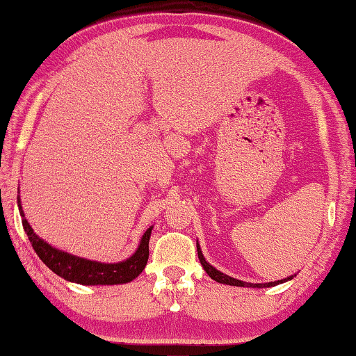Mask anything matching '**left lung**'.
Masks as SVG:
<instances>
[{"label":"left lung","mask_w":356,"mask_h":356,"mask_svg":"<svg viewBox=\"0 0 356 356\" xmlns=\"http://www.w3.org/2000/svg\"><path fill=\"white\" fill-rule=\"evenodd\" d=\"M197 252H198V259L200 263H202V266L204 271L208 273V276L216 280V282H221V284H227V285H235V287H273V285H277V284H282L285 280H290L293 276H290L287 279H282V280H276V282H268V284H250V282H243V280H238V279H234L230 276H226V274H222L221 271H218L216 268H213L211 264H209L207 259H204L202 250H200V245L197 243Z\"/></svg>","instance_id":"8db88e82"}]
</instances>
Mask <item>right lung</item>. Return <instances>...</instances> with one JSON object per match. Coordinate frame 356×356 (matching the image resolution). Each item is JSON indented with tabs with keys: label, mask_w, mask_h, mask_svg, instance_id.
<instances>
[{
	"label": "right lung",
	"mask_w": 356,
	"mask_h": 356,
	"mask_svg": "<svg viewBox=\"0 0 356 356\" xmlns=\"http://www.w3.org/2000/svg\"><path fill=\"white\" fill-rule=\"evenodd\" d=\"M19 211L22 216V226L26 230L27 237L32 243L35 253L38 254L40 259L51 269L54 274L59 277L71 280V282H77L82 285H113V284H126L135 279L140 273L143 271L148 261V242L149 235H152V227L143 234L142 242H140L137 252L126 261L106 264V263H97L90 261V259H83L74 254H69L61 250L53 248L51 245L43 242L33 229L30 227L27 219L24 218V211L21 203H19Z\"/></svg>",
	"instance_id": "add662e5"
}]
</instances>
